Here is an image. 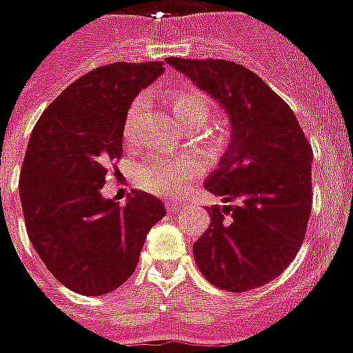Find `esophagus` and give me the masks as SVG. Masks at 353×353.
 I'll return each instance as SVG.
<instances>
[{
	"mask_svg": "<svg viewBox=\"0 0 353 353\" xmlns=\"http://www.w3.org/2000/svg\"><path fill=\"white\" fill-rule=\"evenodd\" d=\"M165 205H167V208L170 212H179L183 208V203H177V201H167Z\"/></svg>",
	"mask_w": 353,
	"mask_h": 353,
	"instance_id": "1",
	"label": "esophagus"
}]
</instances>
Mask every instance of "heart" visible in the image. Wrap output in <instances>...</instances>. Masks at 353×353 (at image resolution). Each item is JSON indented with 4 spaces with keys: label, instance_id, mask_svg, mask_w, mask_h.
I'll list each match as a JSON object with an SVG mask.
<instances>
[{
    "label": "heart",
    "instance_id": "1",
    "mask_svg": "<svg viewBox=\"0 0 353 353\" xmlns=\"http://www.w3.org/2000/svg\"><path fill=\"white\" fill-rule=\"evenodd\" d=\"M172 112L177 121L183 125H201L206 117L210 116V103L196 90H176L168 97ZM143 107V97L134 99L128 108L127 121L123 134L130 139L134 134V121H136L137 112ZM197 172V163L186 157H163L150 156L143 159L136 167V183L139 188L157 194V196H174L181 190L185 183Z\"/></svg>",
    "mask_w": 353,
    "mask_h": 353
}]
</instances>
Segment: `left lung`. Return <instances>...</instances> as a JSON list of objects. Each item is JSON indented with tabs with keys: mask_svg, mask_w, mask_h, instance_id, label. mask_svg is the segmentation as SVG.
<instances>
[{
	"mask_svg": "<svg viewBox=\"0 0 353 353\" xmlns=\"http://www.w3.org/2000/svg\"><path fill=\"white\" fill-rule=\"evenodd\" d=\"M167 63L228 114L230 143L205 188L223 201L194 243L205 279L246 292L276 279L290 265L312 210V152L296 114L257 74L225 59Z\"/></svg>",
	"mask_w": 353,
	"mask_h": 353,
	"instance_id": "1",
	"label": "left lung"
}]
</instances>
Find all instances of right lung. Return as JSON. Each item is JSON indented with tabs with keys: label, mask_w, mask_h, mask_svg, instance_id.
Masks as SVG:
<instances>
[{
	"label": "right lung",
	"mask_w": 353,
	"mask_h": 353,
	"mask_svg": "<svg viewBox=\"0 0 353 353\" xmlns=\"http://www.w3.org/2000/svg\"><path fill=\"white\" fill-rule=\"evenodd\" d=\"M165 72L161 61L112 63L68 85L28 141L19 197L28 239L48 272L83 296H105L136 270L147 234L167 216L147 192L103 197L107 163L123 154L128 108Z\"/></svg>",
	"instance_id": "obj_1"
}]
</instances>
